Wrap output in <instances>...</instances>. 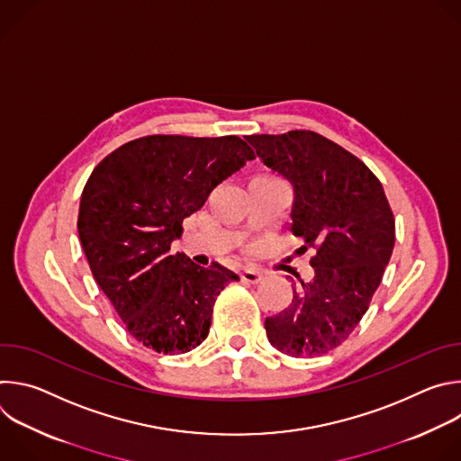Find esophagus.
<instances>
[{
    "mask_svg": "<svg viewBox=\"0 0 461 461\" xmlns=\"http://www.w3.org/2000/svg\"><path fill=\"white\" fill-rule=\"evenodd\" d=\"M262 276L258 270H255V268H244L242 272H240V279L244 281V283H251V285H257V283H260L262 281Z\"/></svg>",
    "mask_w": 461,
    "mask_h": 461,
    "instance_id": "esophagus-1",
    "label": "esophagus"
}]
</instances>
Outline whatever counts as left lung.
<instances>
[{
	"mask_svg": "<svg viewBox=\"0 0 461 461\" xmlns=\"http://www.w3.org/2000/svg\"><path fill=\"white\" fill-rule=\"evenodd\" d=\"M246 140L292 184V233L313 248V277L294 288L288 308L267 317L272 347L292 357L339 347L372 301L388 265L396 224L377 176L352 153L313 131Z\"/></svg>",
	"mask_w": 461,
	"mask_h": 461,
	"instance_id": "obj_1",
	"label": "left lung"
}]
</instances>
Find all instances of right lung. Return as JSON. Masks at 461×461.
Instances as JSON below:
<instances>
[{
  "mask_svg": "<svg viewBox=\"0 0 461 461\" xmlns=\"http://www.w3.org/2000/svg\"><path fill=\"white\" fill-rule=\"evenodd\" d=\"M239 137L151 135L127 142L91 173L78 235L91 272L127 332L158 354H185L210 332L217 295L239 276L196 267L171 242L182 221L246 160Z\"/></svg>",
  "mask_w": 461,
  "mask_h": 461,
  "instance_id": "add662e5",
  "label": "right lung"
}]
</instances>
